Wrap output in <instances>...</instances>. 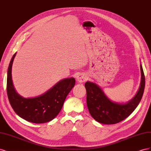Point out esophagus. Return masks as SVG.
I'll return each mask as SVG.
<instances>
[{
	"label": "esophagus",
	"instance_id": "esophagus-1",
	"mask_svg": "<svg viewBox=\"0 0 151 151\" xmlns=\"http://www.w3.org/2000/svg\"><path fill=\"white\" fill-rule=\"evenodd\" d=\"M87 80V76L84 74H79L77 76V81L79 83H83Z\"/></svg>",
	"mask_w": 151,
	"mask_h": 151
}]
</instances>
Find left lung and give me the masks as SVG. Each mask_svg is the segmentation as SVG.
<instances>
[{
    "mask_svg": "<svg viewBox=\"0 0 151 151\" xmlns=\"http://www.w3.org/2000/svg\"><path fill=\"white\" fill-rule=\"evenodd\" d=\"M140 71L139 89L133 98L127 103L111 101L98 84L93 82H86L87 106L90 115L96 121L103 124H115L125 120L135 110L142 98L145 88V77L141 64Z\"/></svg>",
    "mask_w": 151,
    "mask_h": 151,
    "instance_id": "obj_1",
    "label": "left lung"
}]
</instances>
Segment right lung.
I'll list each match as a JSON object with an SVG mask.
<instances>
[{
	"label": "right lung",
	"mask_w": 151,
	"mask_h": 151,
	"mask_svg": "<svg viewBox=\"0 0 151 151\" xmlns=\"http://www.w3.org/2000/svg\"><path fill=\"white\" fill-rule=\"evenodd\" d=\"M16 53L12 56L7 70V93L14 111L22 119L34 123H43L55 118L66 97L74 88V77L63 79L45 93L34 98H24L18 94L12 79V67Z\"/></svg>",
	"instance_id": "1"
}]
</instances>
